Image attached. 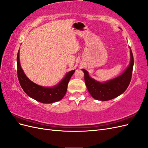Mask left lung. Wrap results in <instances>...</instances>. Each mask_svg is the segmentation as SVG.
Returning a JSON list of instances; mask_svg holds the SVG:
<instances>
[{
	"mask_svg": "<svg viewBox=\"0 0 148 148\" xmlns=\"http://www.w3.org/2000/svg\"><path fill=\"white\" fill-rule=\"evenodd\" d=\"M134 64L130 49V62L127 69L119 77L105 83H101L89 77L88 71L82 69L84 75V82L89 94L96 100L105 101L114 99L125 92L130 83Z\"/></svg>",
	"mask_w": 148,
	"mask_h": 148,
	"instance_id": "1",
	"label": "left lung"
}]
</instances>
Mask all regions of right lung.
<instances>
[{
    "instance_id": "right-lung-1",
    "label": "right lung",
    "mask_w": 148,
    "mask_h": 148,
    "mask_svg": "<svg viewBox=\"0 0 148 148\" xmlns=\"http://www.w3.org/2000/svg\"><path fill=\"white\" fill-rule=\"evenodd\" d=\"M17 74L18 81L25 92L38 102L50 104L60 101L65 95L69 82L75 70L70 71L61 81L53 87H44L33 83L25 75L22 70L19 59V51L17 58Z\"/></svg>"
}]
</instances>
